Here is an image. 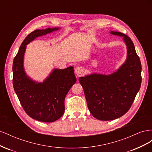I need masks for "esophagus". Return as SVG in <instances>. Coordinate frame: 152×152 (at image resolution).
<instances>
[{"label":"esophagus","mask_w":152,"mask_h":152,"mask_svg":"<svg viewBox=\"0 0 152 152\" xmlns=\"http://www.w3.org/2000/svg\"><path fill=\"white\" fill-rule=\"evenodd\" d=\"M84 72V68L81 66H78V67L75 68V72L76 73L77 76L78 77H79L83 75Z\"/></svg>","instance_id":"obj_1"}]
</instances>
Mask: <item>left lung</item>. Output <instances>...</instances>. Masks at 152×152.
I'll use <instances>...</instances> for the list:
<instances>
[{
    "label": "left lung",
    "instance_id": "obj_1",
    "mask_svg": "<svg viewBox=\"0 0 152 152\" xmlns=\"http://www.w3.org/2000/svg\"><path fill=\"white\" fill-rule=\"evenodd\" d=\"M127 46V59L118 70L110 75L92 73L80 77L87 107L94 118L112 121L124 115L134 102L141 84V64L130 37L121 32Z\"/></svg>",
    "mask_w": 152,
    "mask_h": 152
}]
</instances>
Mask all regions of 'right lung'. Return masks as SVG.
I'll return each instance as SVG.
<instances>
[{"label":"right lung","instance_id":"1","mask_svg":"<svg viewBox=\"0 0 152 152\" xmlns=\"http://www.w3.org/2000/svg\"><path fill=\"white\" fill-rule=\"evenodd\" d=\"M59 28L35 30L23 41L12 64L14 89L25 112L31 118L43 122H53L65 112V98L76 81L73 66L54 69L42 82H37L26 75L24 70L26 45L38 37L58 30Z\"/></svg>","mask_w":152,"mask_h":152}]
</instances>
